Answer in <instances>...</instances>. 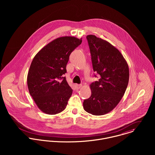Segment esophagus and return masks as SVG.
Masks as SVG:
<instances>
[{
  "mask_svg": "<svg viewBox=\"0 0 155 155\" xmlns=\"http://www.w3.org/2000/svg\"><path fill=\"white\" fill-rule=\"evenodd\" d=\"M82 85L81 84H77V85H76V88L78 89H80L81 87H82Z\"/></svg>",
  "mask_w": 155,
  "mask_h": 155,
  "instance_id": "esophagus-1",
  "label": "esophagus"
}]
</instances>
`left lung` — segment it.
<instances>
[{"mask_svg":"<svg viewBox=\"0 0 155 155\" xmlns=\"http://www.w3.org/2000/svg\"><path fill=\"white\" fill-rule=\"evenodd\" d=\"M87 39L93 70L100 78L89 85L91 95L84 100L83 106L90 114L104 115L122 98L128 84L129 67L120 52L109 42L92 35Z\"/></svg>","mask_w":155,"mask_h":155,"instance_id":"8db88e82","label":"left lung"}]
</instances>
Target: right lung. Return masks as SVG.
<instances>
[{
	"label": "right lung",
	"instance_id": "right-lung-1",
	"mask_svg": "<svg viewBox=\"0 0 155 155\" xmlns=\"http://www.w3.org/2000/svg\"><path fill=\"white\" fill-rule=\"evenodd\" d=\"M82 41L74 36L58 38L43 47L35 56L27 74L30 94L38 108L46 114L64 110L73 90L65 77L71 52Z\"/></svg>",
	"mask_w": 155,
	"mask_h": 155
}]
</instances>
